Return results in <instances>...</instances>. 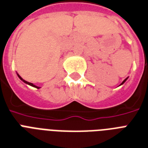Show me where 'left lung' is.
Returning <instances> with one entry per match:
<instances>
[{"label":"left lung","mask_w":148,"mask_h":148,"mask_svg":"<svg viewBox=\"0 0 148 148\" xmlns=\"http://www.w3.org/2000/svg\"><path fill=\"white\" fill-rule=\"evenodd\" d=\"M127 79H128V77H127V78H126L125 79L123 80V82H121V85H120V86H121V85H123V83H124V82H126V81H127Z\"/></svg>","instance_id":"obj_1"}]
</instances>
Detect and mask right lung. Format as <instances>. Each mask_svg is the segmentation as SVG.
<instances>
[{"mask_svg": "<svg viewBox=\"0 0 148 148\" xmlns=\"http://www.w3.org/2000/svg\"><path fill=\"white\" fill-rule=\"evenodd\" d=\"M17 75H18V78H19V79H21V81H22V82H25V83H26V84H27V85H29V86H31L35 87V88H37V89H40V88H41V87H39V86H35V85H34V84H33V83H32V82H27V81H25V79H23L21 77L20 75H18V73H17Z\"/></svg>", "mask_w": 148, "mask_h": 148, "instance_id": "add662e5", "label": "right lung"}]
</instances>
